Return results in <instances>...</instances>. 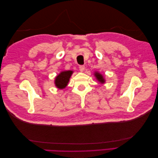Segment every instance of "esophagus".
Masks as SVG:
<instances>
[{
    "instance_id": "34e87169",
    "label": "esophagus",
    "mask_w": 158,
    "mask_h": 158,
    "mask_svg": "<svg viewBox=\"0 0 158 158\" xmlns=\"http://www.w3.org/2000/svg\"><path fill=\"white\" fill-rule=\"evenodd\" d=\"M79 69H80V70L81 72H84V69H85V66H84V65H80V66H79Z\"/></svg>"
}]
</instances>
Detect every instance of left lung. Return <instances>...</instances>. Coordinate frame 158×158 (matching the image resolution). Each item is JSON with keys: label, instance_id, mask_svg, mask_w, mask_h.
<instances>
[{"label": "left lung", "instance_id": "1", "mask_svg": "<svg viewBox=\"0 0 158 158\" xmlns=\"http://www.w3.org/2000/svg\"><path fill=\"white\" fill-rule=\"evenodd\" d=\"M94 76L96 78V80H98V82H99L100 84H104L106 82V79H105L104 76H103V74H102L100 73L98 71H95L94 73Z\"/></svg>", "mask_w": 158, "mask_h": 158}]
</instances>
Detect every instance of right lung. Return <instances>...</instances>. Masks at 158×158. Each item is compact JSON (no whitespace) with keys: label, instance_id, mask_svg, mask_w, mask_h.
Wrapping results in <instances>:
<instances>
[{"label":"right lung","instance_id":"1","mask_svg":"<svg viewBox=\"0 0 158 158\" xmlns=\"http://www.w3.org/2000/svg\"><path fill=\"white\" fill-rule=\"evenodd\" d=\"M74 72L73 70H63L55 78L54 83L55 86L59 89H64L70 81V78Z\"/></svg>","mask_w":158,"mask_h":158}]
</instances>
